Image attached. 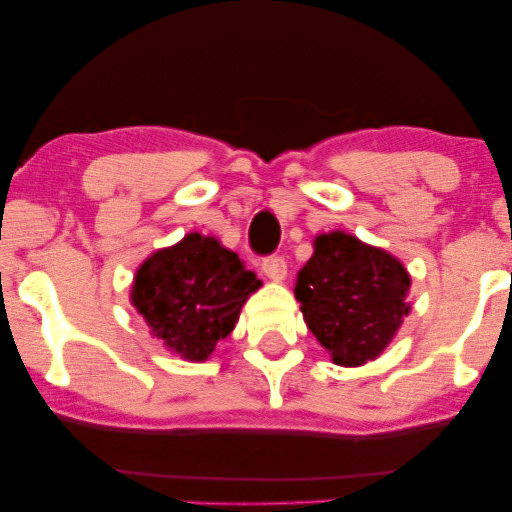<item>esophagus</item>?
Segmentation results:
<instances>
[{
  "label": "esophagus",
  "instance_id": "1",
  "mask_svg": "<svg viewBox=\"0 0 512 512\" xmlns=\"http://www.w3.org/2000/svg\"><path fill=\"white\" fill-rule=\"evenodd\" d=\"M261 270L265 272V277L272 279V282H282L286 277V261L282 256H268L263 258Z\"/></svg>",
  "mask_w": 512,
  "mask_h": 512
}]
</instances>
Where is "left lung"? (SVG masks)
Returning a JSON list of instances; mask_svg holds the SVG:
<instances>
[{
	"label": "left lung",
	"mask_w": 512,
	"mask_h": 512,
	"mask_svg": "<svg viewBox=\"0 0 512 512\" xmlns=\"http://www.w3.org/2000/svg\"><path fill=\"white\" fill-rule=\"evenodd\" d=\"M408 291L398 258L342 230L314 240L293 289L307 328L338 366H361L384 352L410 312Z\"/></svg>",
	"instance_id": "8db88e82"
}]
</instances>
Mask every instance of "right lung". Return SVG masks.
I'll return each instance as SVG.
<instances>
[{"label":"right lung","instance_id":"add662e5","mask_svg":"<svg viewBox=\"0 0 512 512\" xmlns=\"http://www.w3.org/2000/svg\"><path fill=\"white\" fill-rule=\"evenodd\" d=\"M261 279L216 237L188 233L139 265L130 300L151 333L188 361H205L235 328Z\"/></svg>","mask_w":512,"mask_h":512}]
</instances>
